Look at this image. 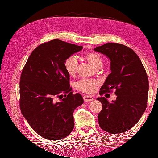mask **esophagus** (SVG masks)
Instances as JSON below:
<instances>
[{
	"instance_id": "1",
	"label": "esophagus",
	"mask_w": 158,
	"mask_h": 158,
	"mask_svg": "<svg viewBox=\"0 0 158 158\" xmlns=\"http://www.w3.org/2000/svg\"><path fill=\"white\" fill-rule=\"evenodd\" d=\"M83 98H84V101L85 102H89L94 100V98L92 97L89 96V95H84Z\"/></svg>"
}]
</instances>
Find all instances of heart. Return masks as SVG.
I'll list each match as a JSON object with an SVG mask.
<instances>
[{
    "mask_svg": "<svg viewBox=\"0 0 158 158\" xmlns=\"http://www.w3.org/2000/svg\"><path fill=\"white\" fill-rule=\"evenodd\" d=\"M84 58L86 59L95 69L102 66V59L98 53L88 52L84 55ZM78 62L74 56H69L64 62V67L67 74L70 76H75L77 71ZM98 85V82L94 80L82 79L76 83V88L81 92L85 94L93 93Z\"/></svg>",
    "mask_w": 158,
    "mask_h": 158,
    "instance_id": "obj_1",
    "label": "heart"
}]
</instances>
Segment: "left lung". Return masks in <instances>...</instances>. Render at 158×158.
<instances>
[{"mask_svg":"<svg viewBox=\"0 0 158 158\" xmlns=\"http://www.w3.org/2000/svg\"><path fill=\"white\" fill-rule=\"evenodd\" d=\"M94 51L111 60V73L100 88L99 94L114 88L117 96L112 102L104 97L97 98L103 106L98 115L99 127L111 134L126 132L140 120L147 106L149 82L146 70L136 52L124 45L107 43Z\"/></svg>","mask_w":158,"mask_h":158,"instance_id":"left-lung-1","label":"left lung"}]
</instances>
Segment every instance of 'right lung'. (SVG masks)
Wrapping results in <instances>:
<instances>
[{
    "label": "right lung",
    "instance_id": "1",
    "mask_svg": "<svg viewBox=\"0 0 158 158\" xmlns=\"http://www.w3.org/2000/svg\"><path fill=\"white\" fill-rule=\"evenodd\" d=\"M82 49L59 40L44 43L33 51L22 70L21 112L35 132L45 139H63L73 130L74 111L84 99L80 94L71 92L64 62ZM56 97L60 102L56 101Z\"/></svg>",
    "mask_w": 158,
    "mask_h": 158
}]
</instances>
